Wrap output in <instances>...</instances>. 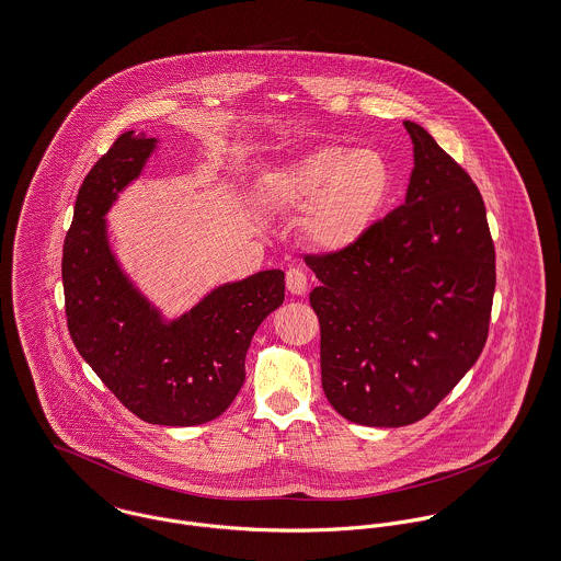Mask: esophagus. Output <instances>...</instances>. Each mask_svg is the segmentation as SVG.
<instances>
[{"label": "esophagus", "instance_id": "1", "mask_svg": "<svg viewBox=\"0 0 561 561\" xmlns=\"http://www.w3.org/2000/svg\"><path fill=\"white\" fill-rule=\"evenodd\" d=\"M286 286L293 295H305L307 290V275L299 266H293L286 271Z\"/></svg>", "mask_w": 561, "mask_h": 561}]
</instances>
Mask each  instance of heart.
<instances>
[{
    "instance_id": "heart-1",
    "label": "heart",
    "mask_w": 561,
    "mask_h": 561,
    "mask_svg": "<svg viewBox=\"0 0 561 561\" xmlns=\"http://www.w3.org/2000/svg\"><path fill=\"white\" fill-rule=\"evenodd\" d=\"M390 190L387 160L369 147L327 145L268 174L262 194L277 209H305L311 248L335 252L354 243L378 216Z\"/></svg>"
}]
</instances>
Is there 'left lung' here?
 <instances>
[{
	"label": "left lung",
	"mask_w": 561,
	"mask_h": 561,
	"mask_svg": "<svg viewBox=\"0 0 561 561\" xmlns=\"http://www.w3.org/2000/svg\"><path fill=\"white\" fill-rule=\"evenodd\" d=\"M405 203L344 250L305 254L320 286V369L329 403L352 423L425 419L486 344L495 248L472 176L419 124Z\"/></svg>",
	"instance_id": "8db88e82"
}]
</instances>
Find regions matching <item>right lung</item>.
Masks as SVG:
<instances>
[{
	"instance_id": "right-lung-1",
	"label": "right lung",
	"mask_w": 561,
	"mask_h": 561,
	"mask_svg": "<svg viewBox=\"0 0 561 561\" xmlns=\"http://www.w3.org/2000/svg\"><path fill=\"white\" fill-rule=\"evenodd\" d=\"M156 140L124 131L93 164L64 241L66 320L79 354L140 421L192 427L217 419L245 382L260 322L284 302V271L271 268L214 290L162 322L113 259L104 214L140 173Z\"/></svg>"
}]
</instances>
